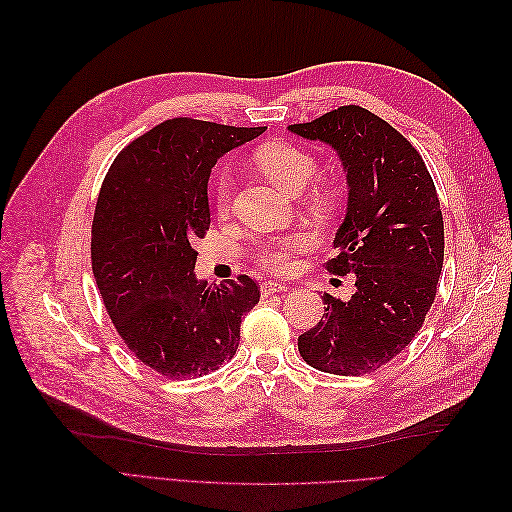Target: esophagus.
<instances>
[{
    "label": "esophagus",
    "instance_id": "1",
    "mask_svg": "<svg viewBox=\"0 0 512 512\" xmlns=\"http://www.w3.org/2000/svg\"><path fill=\"white\" fill-rule=\"evenodd\" d=\"M286 290H288V286L282 284V282H277V280H267V282L260 284V292L265 294V297H269V294H273V292H286Z\"/></svg>",
    "mask_w": 512,
    "mask_h": 512
}]
</instances>
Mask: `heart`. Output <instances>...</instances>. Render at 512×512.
Instances as JSON below:
<instances>
[{
	"mask_svg": "<svg viewBox=\"0 0 512 512\" xmlns=\"http://www.w3.org/2000/svg\"><path fill=\"white\" fill-rule=\"evenodd\" d=\"M254 160L262 173L288 192L303 190L307 181L316 175L318 168L316 158L307 149L284 141H275L258 147L254 153ZM213 203L215 211L220 215H226L230 211L232 179L228 173H220L218 179H215ZM309 243H312V239H309L305 232H294V235L282 239L260 243L256 258L260 265H265L275 273H290L297 267V256L307 250Z\"/></svg>",
	"mask_w": 512,
	"mask_h": 512,
	"instance_id": "obj_1",
	"label": "heart"
}]
</instances>
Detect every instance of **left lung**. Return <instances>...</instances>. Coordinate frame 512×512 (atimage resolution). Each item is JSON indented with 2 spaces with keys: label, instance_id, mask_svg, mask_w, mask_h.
I'll return each mask as SVG.
<instances>
[{
  "label": "left lung",
  "instance_id": "1",
  "mask_svg": "<svg viewBox=\"0 0 512 512\" xmlns=\"http://www.w3.org/2000/svg\"><path fill=\"white\" fill-rule=\"evenodd\" d=\"M288 130L331 145L344 162L348 211L324 267L356 277L350 301L324 292L327 314L299 337V352L327 374H371L412 342L436 299L444 262L436 185L408 138L363 106Z\"/></svg>",
  "mask_w": 512,
  "mask_h": 512
}]
</instances>
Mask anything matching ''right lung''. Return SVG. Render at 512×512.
<instances>
[{
    "label": "right lung",
    "instance_id": "add662e5",
    "mask_svg": "<svg viewBox=\"0 0 512 512\" xmlns=\"http://www.w3.org/2000/svg\"><path fill=\"white\" fill-rule=\"evenodd\" d=\"M265 130L166 119L123 147L102 181L91 269L123 344L164 378L205 376L230 361L241 318L260 299L247 275L198 282L192 241L211 224V168Z\"/></svg>",
    "mask_w": 512,
    "mask_h": 512
}]
</instances>
